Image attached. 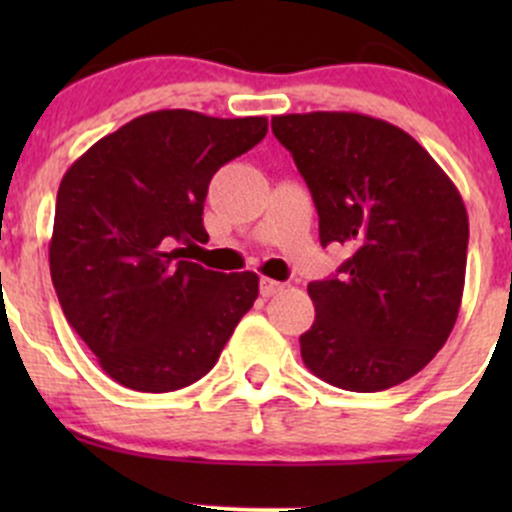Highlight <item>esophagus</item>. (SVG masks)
I'll list each match as a JSON object with an SVG mask.
<instances>
[{
  "instance_id": "obj_1",
  "label": "esophagus",
  "mask_w": 512,
  "mask_h": 512,
  "mask_svg": "<svg viewBox=\"0 0 512 512\" xmlns=\"http://www.w3.org/2000/svg\"><path fill=\"white\" fill-rule=\"evenodd\" d=\"M282 289H285V285L277 280H270V277H262L260 280V292L262 297H275V294H280Z\"/></svg>"
}]
</instances>
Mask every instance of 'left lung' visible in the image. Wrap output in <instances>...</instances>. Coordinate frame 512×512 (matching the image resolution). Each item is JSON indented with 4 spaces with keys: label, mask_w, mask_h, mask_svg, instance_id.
<instances>
[{
    "label": "left lung",
    "mask_w": 512,
    "mask_h": 512,
    "mask_svg": "<svg viewBox=\"0 0 512 512\" xmlns=\"http://www.w3.org/2000/svg\"><path fill=\"white\" fill-rule=\"evenodd\" d=\"M272 133L292 153L319 215V240L352 257L309 282L317 317L299 337L314 376L384 391L446 344L466 282L468 213L426 148L399 126L347 111L287 113Z\"/></svg>",
    "instance_id": "1"
}]
</instances>
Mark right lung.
<instances>
[{
  "label": "right lung",
  "mask_w": 512,
  "mask_h": 512,
  "mask_svg": "<svg viewBox=\"0 0 512 512\" xmlns=\"http://www.w3.org/2000/svg\"><path fill=\"white\" fill-rule=\"evenodd\" d=\"M267 118L165 108L108 133L61 178L49 267L64 317L121 386L165 394L203 379L255 304V272L205 270L203 203Z\"/></svg>",
  "instance_id": "right-lung-1"
}]
</instances>
